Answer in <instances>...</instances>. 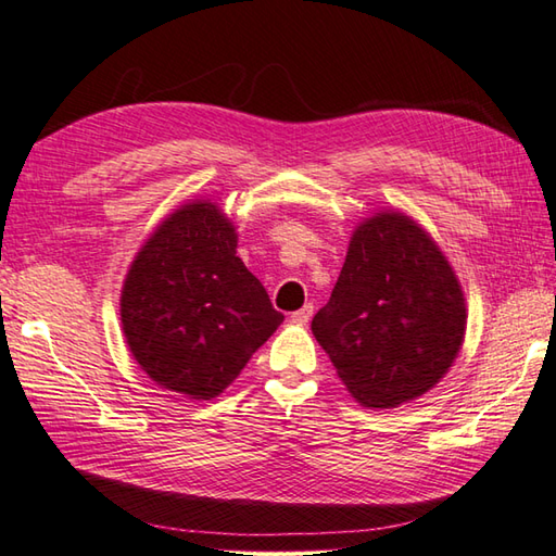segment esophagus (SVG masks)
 <instances>
[{
	"mask_svg": "<svg viewBox=\"0 0 556 556\" xmlns=\"http://www.w3.org/2000/svg\"><path fill=\"white\" fill-rule=\"evenodd\" d=\"M311 317H313V305H311V303H305L301 311H296V313H291V320H293V323H299V325H305V323H311Z\"/></svg>",
	"mask_w": 556,
	"mask_h": 556,
	"instance_id": "34e87169",
	"label": "esophagus"
}]
</instances>
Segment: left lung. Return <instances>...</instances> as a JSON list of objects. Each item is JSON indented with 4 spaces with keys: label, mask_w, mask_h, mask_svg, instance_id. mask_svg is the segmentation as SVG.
<instances>
[{
    "label": "left lung",
    "mask_w": 556,
    "mask_h": 556,
    "mask_svg": "<svg viewBox=\"0 0 556 556\" xmlns=\"http://www.w3.org/2000/svg\"><path fill=\"white\" fill-rule=\"evenodd\" d=\"M466 332V303L416 222L382 212L356 229L313 334L363 406L392 408L440 382Z\"/></svg>",
    "instance_id": "1"
}]
</instances>
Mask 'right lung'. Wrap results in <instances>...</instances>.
<instances>
[{"mask_svg": "<svg viewBox=\"0 0 556 556\" xmlns=\"http://www.w3.org/2000/svg\"><path fill=\"white\" fill-rule=\"evenodd\" d=\"M281 320L236 255L233 224L200 200L160 224L122 291L134 358L157 384L191 399L227 389Z\"/></svg>", "mask_w": 556, "mask_h": 556, "instance_id": "right-lung-1", "label": "right lung"}]
</instances>
